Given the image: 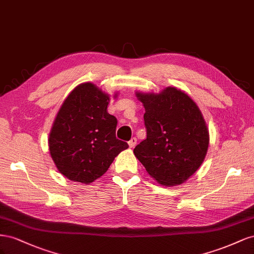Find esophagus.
Masks as SVG:
<instances>
[{"instance_id": "1", "label": "esophagus", "mask_w": 254, "mask_h": 254, "mask_svg": "<svg viewBox=\"0 0 254 254\" xmlns=\"http://www.w3.org/2000/svg\"><path fill=\"white\" fill-rule=\"evenodd\" d=\"M136 143H137V139L135 138V137H133V138L128 141V146H129V148L133 149L136 146Z\"/></svg>"}]
</instances>
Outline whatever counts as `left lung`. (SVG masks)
Instances as JSON below:
<instances>
[{
    "label": "left lung",
    "mask_w": 254,
    "mask_h": 254,
    "mask_svg": "<svg viewBox=\"0 0 254 254\" xmlns=\"http://www.w3.org/2000/svg\"><path fill=\"white\" fill-rule=\"evenodd\" d=\"M144 107L147 138L134 154L150 177L164 186L183 184L207 153L209 134L194 101L177 87L156 92L136 91Z\"/></svg>",
    "instance_id": "left-lung-1"
}]
</instances>
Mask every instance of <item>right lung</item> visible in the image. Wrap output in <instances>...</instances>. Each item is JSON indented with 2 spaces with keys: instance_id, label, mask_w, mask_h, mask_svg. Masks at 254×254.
<instances>
[{
  "instance_id": "obj_1",
  "label": "right lung",
  "mask_w": 254,
  "mask_h": 254,
  "mask_svg": "<svg viewBox=\"0 0 254 254\" xmlns=\"http://www.w3.org/2000/svg\"><path fill=\"white\" fill-rule=\"evenodd\" d=\"M118 97L116 92L114 98ZM111 96L97 85H77L64 101L49 135L51 157L68 180L90 184L128 148L116 138L117 119L107 112Z\"/></svg>"
}]
</instances>
